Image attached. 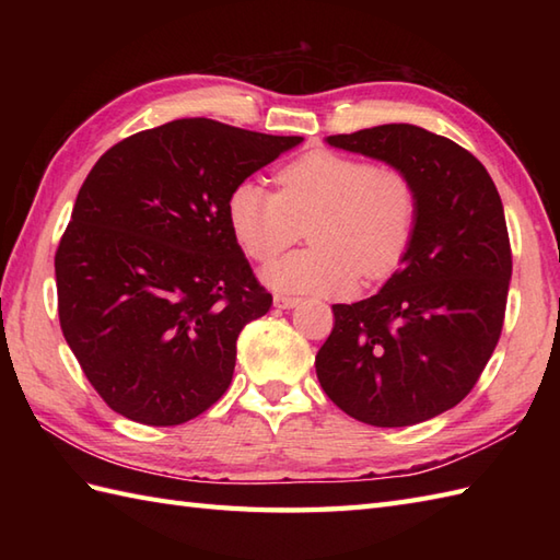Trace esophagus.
<instances>
[{"label": "esophagus", "instance_id": "esophagus-1", "mask_svg": "<svg viewBox=\"0 0 560 560\" xmlns=\"http://www.w3.org/2000/svg\"><path fill=\"white\" fill-rule=\"evenodd\" d=\"M301 303V299H293V295H273V307H279V311H291Z\"/></svg>", "mask_w": 560, "mask_h": 560}]
</instances>
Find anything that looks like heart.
I'll list each match as a JSON object with an SVG mask.
<instances>
[{
  "label": "heart",
  "mask_w": 560,
  "mask_h": 560,
  "mask_svg": "<svg viewBox=\"0 0 560 560\" xmlns=\"http://www.w3.org/2000/svg\"><path fill=\"white\" fill-rule=\"evenodd\" d=\"M273 180L277 195L241 180L225 199L235 243L255 261L277 257L307 225L313 247L261 269L273 291L349 295L361 271L380 281L407 259L419 223V192L395 165L313 149L281 165Z\"/></svg>",
  "instance_id": "b5f03b06"
}]
</instances>
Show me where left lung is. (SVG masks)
Masks as SVG:
<instances>
[{
    "mask_svg": "<svg viewBox=\"0 0 560 560\" xmlns=\"http://www.w3.org/2000/svg\"><path fill=\"white\" fill-rule=\"evenodd\" d=\"M327 144L407 173L419 223L401 269L375 295L337 303L315 355L325 395L355 421L401 428L469 395L501 339L513 255L501 195L452 139L380 125Z\"/></svg>",
    "mask_w": 560,
    "mask_h": 560,
    "instance_id": "8db88e82",
    "label": "left lung"
}]
</instances>
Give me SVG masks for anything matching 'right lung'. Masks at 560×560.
<instances>
[{
	"label": "right lung",
	"instance_id": "obj_1",
	"mask_svg": "<svg viewBox=\"0 0 560 560\" xmlns=\"http://www.w3.org/2000/svg\"><path fill=\"white\" fill-rule=\"evenodd\" d=\"M207 117L122 139L83 180L55 255L59 327L103 401L144 425L217 404L243 327L267 315L225 199L299 147Z\"/></svg>",
	"mask_w": 560,
	"mask_h": 560
}]
</instances>
